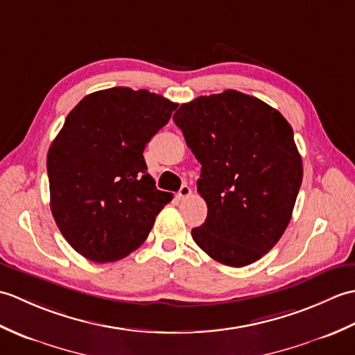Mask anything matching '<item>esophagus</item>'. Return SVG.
<instances>
[{
    "label": "esophagus",
    "mask_w": 355,
    "mask_h": 355,
    "mask_svg": "<svg viewBox=\"0 0 355 355\" xmlns=\"http://www.w3.org/2000/svg\"><path fill=\"white\" fill-rule=\"evenodd\" d=\"M192 193V191H191V187L187 186V184H183L182 186V189H180V192H178V198L180 200H183V198H187L189 197V195Z\"/></svg>",
    "instance_id": "obj_1"
}]
</instances>
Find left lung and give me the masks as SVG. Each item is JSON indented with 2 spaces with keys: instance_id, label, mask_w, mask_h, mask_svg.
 Instances as JSON below:
<instances>
[{
  "instance_id": "1",
  "label": "left lung",
  "mask_w": 355,
  "mask_h": 355,
  "mask_svg": "<svg viewBox=\"0 0 355 355\" xmlns=\"http://www.w3.org/2000/svg\"><path fill=\"white\" fill-rule=\"evenodd\" d=\"M173 122L201 163L207 205L192 238L210 258L245 267L270 252L288 225L304 168L293 128L270 105L225 89L183 103Z\"/></svg>"
}]
</instances>
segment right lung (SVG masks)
I'll use <instances>...</instances> for the list:
<instances>
[{"mask_svg": "<svg viewBox=\"0 0 355 355\" xmlns=\"http://www.w3.org/2000/svg\"><path fill=\"white\" fill-rule=\"evenodd\" d=\"M177 107L148 89L114 87L85 96L67 116L47 154L50 209L84 258H125L172 200L155 187L143 150Z\"/></svg>", "mask_w": 355, "mask_h": 355, "instance_id": "add662e5", "label": "right lung"}]
</instances>
